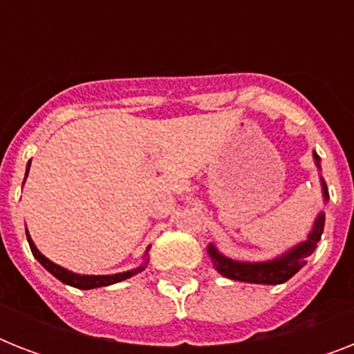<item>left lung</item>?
Returning <instances> with one entry per match:
<instances>
[{
    "instance_id": "1",
    "label": "left lung",
    "mask_w": 354,
    "mask_h": 354,
    "mask_svg": "<svg viewBox=\"0 0 354 354\" xmlns=\"http://www.w3.org/2000/svg\"><path fill=\"white\" fill-rule=\"evenodd\" d=\"M314 161L319 169V156L314 152ZM322 180V191H324V200H329V191L325 185L324 178ZM325 226V215L319 213L316 222H314L313 230L308 233L307 241H303L301 244H297L286 253L279 255V257L272 259V261H263V263H244V261H233V259L222 255L213 244L207 246V253H209L213 266L221 275L227 277V279L242 281V283H257V285H281L288 281L294 274H297L299 270L307 264V257L313 255L316 246H318L322 233H324Z\"/></svg>"
}]
</instances>
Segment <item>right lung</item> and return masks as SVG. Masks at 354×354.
Instances as JSON below:
<instances>
[{"label":"right lung","mask_w":354,"mask_h":354,"mask_svg":"<svg viewBox=\"0 0 354 354\" xmlns=\"http://www.w3.org/2000/svg\"><path fill=\"white\" fill-rule=\"evenodd\" d=\"M29 167H30V161L27 163V172H29ZM27 172H25V178H27ZM25 233H27V241H29L30 252H32V255L38 259V263H40L41 266L49 272V274L55 275L57 279H60L62 283H66V285L69 286L80 288V290H90V288H99V286H108V285H113V283H119V281H124L128 279V277H132V275L139 274L141 270H145V264H147V261H145V264H141V266H138V268L128 270V272H121V274H113V275L73 274V272H69V270L62 268V266H58V264H55L47 257H44V255L38 252V248L35 246V242H32V239H30L29 232L25 230ZM147 252H149V248H147ZM145 255H147V253H145Z\"/></svg>","instance_id":"1"}]
</instances>
